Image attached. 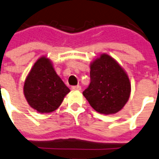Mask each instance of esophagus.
<instances>
[{
	"label": "esophagus",
	"instance_id": "esophagus-1",
	"mask_svg": "<svg viewBox=\"0 0 159 159\" xmlns=\"http://www.w3.org/2000/svg\"><path fill=\"white\" fill-rule=\"evenodd\" d=\"M81 89V87L80 85H76V86H72L71 87V90L73 91H75V90H80Z\"/></svg>",
	"mask_w": 159,
	"mask_h": 159
}]
</instances>
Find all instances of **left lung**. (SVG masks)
Masks as SVG:
<instances>
[{"label": "left lung", "instance_id": "left-lung-1", "mask_svg": "<svg viewBox=\"0 0 159 159\" xmlns=\"http://www.w3.org/2000/svg\"><path fill=\"white\" fill-rule=\"evenodd\" d=\"M90 69L91 83L83 95L91 106L104 115L121 110L131 93L125 70L108 54H100L90 63Z\"/></svg>", "mask_w": 159, "mask_h": 159}]
</instances>
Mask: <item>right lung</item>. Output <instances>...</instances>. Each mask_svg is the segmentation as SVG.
Segmentation results:
<instances>
[{
    "label": "right lung",
    "instance_id": "1",
    "mask_svg": "<svg viewBox=\"0 0 159 159\" xmlns=\"http://www.w3.org/2000/svg\"><path fill=\"white\" fill-rule=\"evenodd\" d=\"M23 93L30 106L41 113L56 110L70 89L57 75L47 56L38 59L26 76Z\"/></svg>",
    "mask_w": 159,
    "mask_h": 159
}]
</instances>
